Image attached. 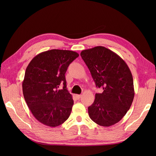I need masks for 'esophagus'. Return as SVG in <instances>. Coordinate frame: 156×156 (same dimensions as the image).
<instances>
[{"instance_id": "1", "label": "esophagus", "mask_w": 156, "mask_h": 156, "mask_svg": "<svg viewBox=\"0 0 156 156\" xmlns=\"http://www.w3.org/2000/svg\"><path fill=\"white\" fill-rule=\"evenodd\" d=\"M82 96L81 95H79V94H77V95H75V97H76V98L77 99V100H79L80 98H81Z\"/></svg>"}]
</instances>
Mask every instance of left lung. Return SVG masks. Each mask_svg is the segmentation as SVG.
I'll return each instance as SVG.
<instances>
[{
    "mask_svg": "<svg viewBox=\"0 0 156 156\" xmlns=\"http://www.w3.org/2000/svg\"><path fill=\"white\" fill-rule=\"evenodd\" d=\"M96 87L103 92L96 94L88 107V115L97 124L108 127L119 122L129 109L135 91L133 76L120 56L105 47L97 46L81 51Z\"/></svg>",
    "mask_w": 156,
    "mask_h": 156,
    "instance_id": "1",
    "label": "left lung"
}]
</instances>
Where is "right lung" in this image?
<instances>
[{
	"instance_id": "right-lung-1",
	"label": "right lung",
	"mask_w": 156,
	"mask_h": 156,
	"mask_svg": "<svg viewBox=\"0 0 156 156\" xmlns=\"http://www.w3.org/2000/svg\"><path fill=\"white\" fill-rule=\"evenodd\" d=\"M78 56L75 51L51 49L37 55L28 65L23 96L33 116L45 126H58L71 114L73 100L66 88L65 73ZM62 83L63 88L58 90Z\"/></svg>"
}]
</instances>
